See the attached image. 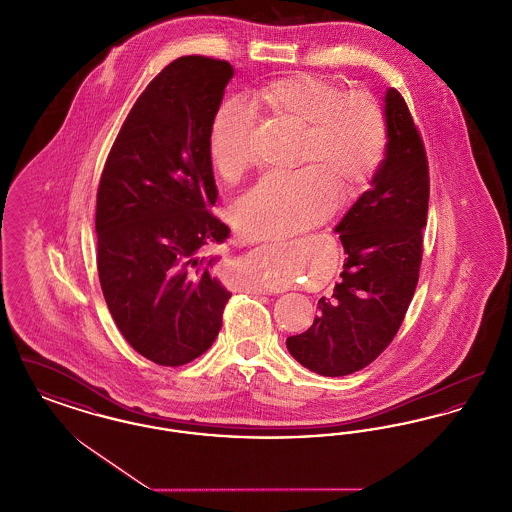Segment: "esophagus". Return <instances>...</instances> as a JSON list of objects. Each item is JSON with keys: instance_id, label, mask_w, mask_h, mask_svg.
Wrapping results in <instances>:
<instances>
[{"instance_id": "34e87169", "label": "esophagus", "mask_w": 512, "mask_h": 512, "mask_svg": "<svg viewBox=\"0 0 512 512\" xmlns=\"http://www.w3.org/2000/svg\"><path fill=\"white\" fill-rule=\"evenodd\" d=\"M253 292H255V293H267V295H270V293H272V290H268V288H255V290H253Z\"/></svg>"}]
</instances>
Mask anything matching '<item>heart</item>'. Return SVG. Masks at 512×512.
<instances>
[{
	"label": "heart",
	"mask_w": 512,
	"mask_h": 512,
	"mask_svg": "<svg viewBox=\"0 0 512 512\" xmlns=\"http://www.w3.org/2000/svg\"><path fill=\"white\" fill-rule=\"evenodd\" d=\"M257 101L276 117L303 126L301 163L292 174H268L236 205L238 224L251 238H278L332 215L341 197L361 194L380 169L388 146V122L380 103L365 92L345 94L315 74L299 73L268 82ZM255 111L242 98L220 103L209 130V157L222 178L234 180L251 163ZM268 284L288 282L282 272Z\"/></svg>",
	"instance_id": "obj_1"
}]
</instances>
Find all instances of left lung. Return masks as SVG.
I'll return each mask as SVG.
<instances>
[{
	"label": "left lung",
	"mask_w": 512,
	"mask_h": 512,
	"mask_svg": "<svg viewBox=\"0 0 512 512\" xmlns=\"http://www.w3.org/2000/svg\"><path fill=\"white\" fill-rule=\"evenodd\" d=\"M388 146L370 190L334 228L347 259L313 326L286 340L297 363L322 376L370 365L395 338L411 305L422 261L430 176L420 132L403 96L386 92Z\"/></svg>",
	"instance_id": "1"
}]
</instances>
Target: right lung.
<instances>
[{
    "instance_id": "right-lung-1",
    "label": "right lung",
    "mask_w": 512,
    "mask_h": 512,
    "mask_svg": "<svg viewBox=\"0 0 512 512\" xmlns=\"http://www.w3.org/2000/svg\"><path fill=\"white\" fill-rule=\"evenodd\" d=\"M232 76L228 61H172L136 99L101 172V292L124 340L157 365L203 355L232 295L213 274L217 257L205 255L230 234L211 213L209 130Z\"/></svg>"
}]
</instances>
